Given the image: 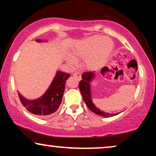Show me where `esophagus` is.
<instances>
[{
  "label": "esophagus",
  "mask_w": 156,
  "mask_h": 156,
  "mask_svg": "<svg viewBox=\"0 0 156 156\" xmlns=\"http://www.w3.org/2000/svg\"><path fill=\"white\" fill-rule=\"evenodd\" d=\"M73 75H74V76H75V77L77 78L79 80H82V75H81V74L80 73V72H74V73L73 74Z\"/></svg>",
  "instance_id": "esophagus-1"
}]
</instances>
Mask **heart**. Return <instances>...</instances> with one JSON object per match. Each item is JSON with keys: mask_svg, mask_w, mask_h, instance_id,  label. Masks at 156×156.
I'll return each instance as SVG.
<instances>
[{"mask_svg": "<svg viewBox=\"0 0 156 156\" xmlns=\"http://www.w3.org/2000/svg\"><path fill=\"white\" fill-rule=\"evenodd\" d=\"M114 50V43L107 37L92 35L76 43L72 50V55H68L67 60L70 65H76L77 59H84L83 65L90 71L101 69Z\"/></svg>", "mask_w": 156, "mask_h": 156, "instance_id": "b5f03b06", "label": "heart"}]
</instances>
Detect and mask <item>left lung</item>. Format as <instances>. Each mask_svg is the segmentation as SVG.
Segmentation results:
<instances>
[{"mask_svg":"<svg viewBox=\"0 0 156 156\" xmlns=\"http://www.w3.org/2000/svg\"><path fill=\"white\" fill-rule=\"evenodd\" d=\"M95 73L93 72H84L82 74V80L80 81V84H79V88H80V92L82 94L83 99L88 106V108L91 112L95 113L96 114L99 115V116L104 117H109L114 116L119 114V113L116 114H109V113H105L103 111H101L99 108H98L94 104L92 99H91V86L90 83L93 79L95 77Z\"/></svg>","mask_w":156,"mask_h":156,"instance_id":"8db88e82","label":"left lung"}]
</instances>
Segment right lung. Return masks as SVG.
<instances>
[{
    "label": "right lung",
    "instance_id": "obj_1",
    "mask_svg": "<svg viewBox=\"0 0 156 156\" xmlns=\"http://www.w3.org/2000/svg\"><path fill=\"white\" fill-rule=\"evenodd\" d=\"M36 41L42 42V40H36ZM69 76V74L57 71L48 90L37 99H27L18 93L21 103L28 112L39 116L45 117L53 114L60 105L65 89V82Z\"/></svg>",
    "mask_w": 156,
    "mask_h": 156
}]
</instances>
